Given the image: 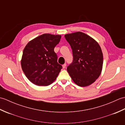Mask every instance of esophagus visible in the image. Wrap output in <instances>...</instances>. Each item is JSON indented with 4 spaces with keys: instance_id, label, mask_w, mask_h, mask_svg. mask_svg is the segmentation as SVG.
<instances>
[{
    "instance_id": "esophagus-1",
    "label": "esophagus",
    "mask_w": 125,
    "mask_h": 125,
    "mask_svg": "<svg viewBox=\"0 0 125 125\" xmlns=\"http://www.w3.org/2000/svg\"><path fill=\"white\" fill-rule=\"evenodd\" d=\"M62 67H63V69H64V68L66 67V64H63V65H62Z\"/></svg>"
}]
</instances>
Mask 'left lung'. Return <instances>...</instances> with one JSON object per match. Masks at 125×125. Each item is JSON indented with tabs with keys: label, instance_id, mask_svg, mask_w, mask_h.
Listing matches in <instances>:
<instances>
[{
	"label": "left lung",
	"instance_id": "8db88e82",
	"mask_svg": "<svg viewBox=\"0 0 125 125\" xmlns=\"http://www.w3.org/2000/svg\"><path fill=\"white\" fill-rule=\"evenodd\" d=\"M73 50V62L67 71L74 83L82 87L89 86L102 73L103 55L98 42L81 31L65 34Z\"/></svg>",
	"mask_w": 125,
	"mask_h": 125
}]
</instances>
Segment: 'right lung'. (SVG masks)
I'll use <instances>...</instances> for the list:
<instances>
[{
	"label": "right lung",
	"instance_id": "obj_1",
	"mask_svg": "<svg viewBox=\"0 0 125 125\" xmlns=\"http://www.w3.org/2000/svg\"><path fill=\"white\" fill-rule=\"evenodd\" d=\"M61 38L60 35L43 34L26 44L21 65L25 75L32 83L48 86L56 79L62 67L57 62L54 49Z\"/></svg>",
	"mask_w": 125,
	"mask_h": 125
}]
</instances>
